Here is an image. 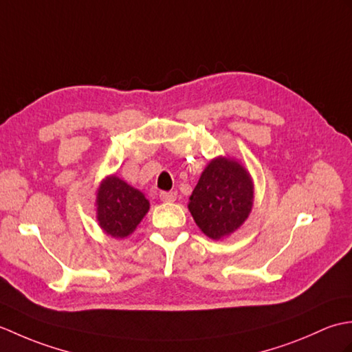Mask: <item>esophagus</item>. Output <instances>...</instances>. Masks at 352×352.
Listing matches in <instances>:
<instances>
[{"label":"esophagus","instance_id":"obj_1","mask_svg":"<svg viewBox=\"0 0 352 352\" xmlns=\"http://www.w3.org/2000/svg\"><path fill=\"white\" fill-rule=\"evenodd\" d=\"M160 199L163 201V203H174V201L177 199V193L175 192H162Z\"/></svg>","mask_w":352,"mask_h":352}]
</instances>
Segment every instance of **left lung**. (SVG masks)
Returning a JSON list of instances; mask_svg holds the SVG:
<instances>
[{
    "label": "left lung",
    "instance_id": "1",
    "mask_svg": "<svg viewBox=\"0 0 352 352\" xmlns=\"http://www.w3.org/2000/svg\"><path fill=\"white\" fill-rule=\"evenodd\" d=\"M254 183L250 170L231 157L207 163L189 198V212L203 233L222 241L241 228L252 210Z\"/></svg>",
    "mask_w": 352,
    "mask_h": 352
}]
</instances>
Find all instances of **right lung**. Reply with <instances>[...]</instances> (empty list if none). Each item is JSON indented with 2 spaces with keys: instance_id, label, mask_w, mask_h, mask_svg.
Here are the masks:
<instances>
[{
  "instance_id": "right-lung-1",
  "label": "right lung",
  "mask_w": 352,
  "mask_h": 352,
  "mask_svg": "<svg viewBox=\"0 0 352 352\" xmlns=\"http://www.w3.org/2000/svg\"><path fill=\"white\" fill-rule=\"evenodd\" d=\"M96 221L104 234L113 239L129 237L149 210L144 193L118 175H107L96 189Z\"/></svg>"
}]
</instances>
